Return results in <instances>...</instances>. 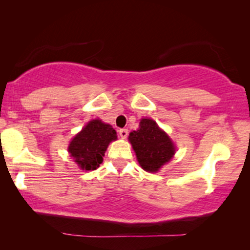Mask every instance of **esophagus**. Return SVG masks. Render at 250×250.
I'll list each match as a JSON object with an SVG mask.
<instances>
[{
  "label": "esophagus",
  "instance_id": "esophagus-1",
  "mask_svg": "<svg viewBox=\"0 0 250 250\" xmlns=\"http://www.w3.org/2000/svg\"><path fill=\"white\" fill-rule=\"evenodd\" d=\"M128 133H129L128 129H120L119 130V134L122 139H125L126 137H128Z\"/></svg>",
  "mask_w": 250,
  "mask_h": 250
}]
</instances>
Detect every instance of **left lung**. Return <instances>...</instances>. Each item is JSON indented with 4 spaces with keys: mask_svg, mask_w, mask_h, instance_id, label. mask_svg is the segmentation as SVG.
Here are the masks:
<instances>
[{
    "mask_svg": "<svg viewBox=\"0 0 250 250\" xmlns=\"http://www.w3.org/2000/svg\"><path fill=\"white\" fill-rule=\"evenodd\" d=\"M138 162L146 172H158L175 153V146L170 137L149 118H143L137 131L129 134Z\"/></svg>",
    "mask_w": 250,
    "mask_h": 250,
    "instance_id": "left-lung-1",
    "label": "left lung"
}]
</instances>
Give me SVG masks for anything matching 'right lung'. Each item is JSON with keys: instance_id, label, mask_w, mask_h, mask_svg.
I'll return each instance as SVG.
<instances>
[{"instance_id": "add662e5", "label": "right lung", "mask_w": 250, "mask_h": 250, "mask_svg": "<svg viewBox=\"0 0 250 250\" xmlns=\"http://www.w3.org/2000/svg\"><path fill=\"white\" fill-rule=\"evenodd\" d=\"M115 140L117 132L112 125L95 119L75 135L69 143L68 152L82 170L92 171L103 163L109 143Z\"/></svg>"}]
</instances>
